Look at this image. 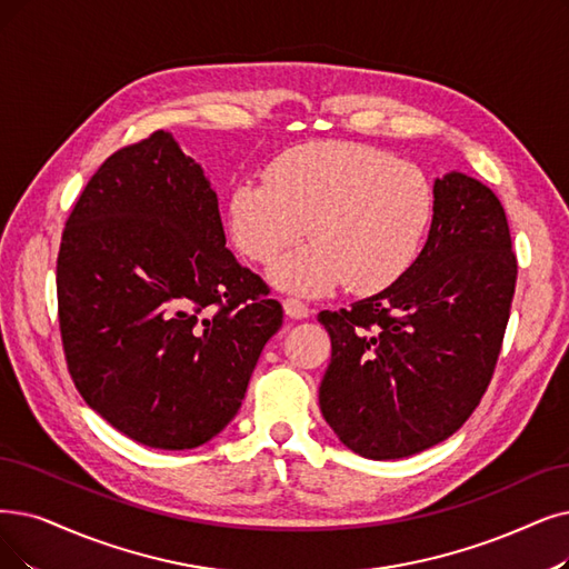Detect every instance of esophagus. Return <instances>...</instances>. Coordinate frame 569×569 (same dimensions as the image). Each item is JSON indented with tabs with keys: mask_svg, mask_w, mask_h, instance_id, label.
<instances>
[{
	"mask_svg": "<svg viewBox=\"0 0 569 569\" xmlns=\"http://www.w3.org/2000/svg\"><path fill=\"white\" fill-rule=\"evenodd\" d=\"M284 306V312L289 317H293V320H303V317H308V306L301 301V299H293V297H287L282 301Z\"/></svg>",
	"mask_w": 569,
	"mask_h": 569,
	"instance_id": "1",
	"label": "esophagus"
}]
</instances>
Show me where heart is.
<instances>
[{"label": "heart", "mask_w": 569, "mask_h": 569, "mask_svg": "<svg viewBox=\"0 0 569 569\" xmlns=\"http://www.w3.org/2000/svg\"><path fill=\"white\" fill-rule=\"evenodd\" d=\"M435 212L425 172L388 151L355 142H310L280 153L263 181H242L229 198V231L257 263L276 261L306 236L272 278L322 293L340 282L378 291L418 257Z\"/></svg>", "instance_id": "heart-1"}]
</instances>
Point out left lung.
Here are the masks:
<instances>
[{"instance_id": "1", "label": "left lung", "mask_w": 569, "mask_h": 569, "mask_svg": "<svg viewBox=\"0 0 569 569\" xmlns=\"http://www.w3.org/2000/svg\"><path fill=\"white\" fill-rule=\"evenodd\" d=\"M502 202L479 179L435 181L420 257L376 297L320 320L331 363L320 408L357 456L399 460L467 422L497 367L516 289Z\"/></svg>"}]
</instances>
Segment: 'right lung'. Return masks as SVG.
Segmentation results:
<instances>
[{"mask_svg": "<svg viewBox=\"0 0 569 569\" xmlns=\"http://www.w3.org/2000/svg\"><path fill=\"white\" fill-rule=\"evenodd\" d=\"M56 284L79 395L149 448L217 437L282 327L270 287L226 249L202 168L166 130L90 177L64 223Z\"/></svg>", "mask_w": 569, "mask_h": 569, "instance_id": "right-lung-1", "label": "right lung"}]
</instances>
